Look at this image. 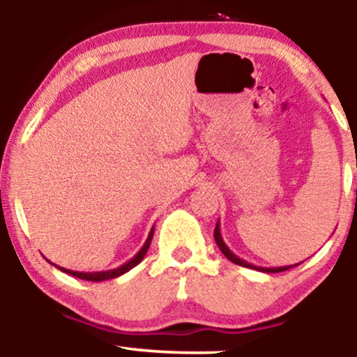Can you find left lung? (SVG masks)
<instances>
[{
	"label": "left lung",
	"mask_w": 357,
	"mask_h": 357,
	"mask_svg": "<svg viewBox=\"0 0 357 357\" xmlns=\"http://www.w3.org/2000/svg\"><path fill=\"white\" fill-rule=\"evenodd\" d=\"M213 235H215V241H216V245H218V248L221 250V253H223V255L227 257L228 260L233 261V264L240 265V267L255 268V270H258V272H265V273H278V272H284V270H289V268H292V267H297V265H298V264H296V265H285V267H270V268H267V267H257V265H252V264H248L247 260H241L240 257H236L235 253H233L231 250L227 247V243H225L223 238H221V231H220V221H216L215 233H213Z\"/></svg>",
	"instance_id": "8db88e82"
}]
</instances>
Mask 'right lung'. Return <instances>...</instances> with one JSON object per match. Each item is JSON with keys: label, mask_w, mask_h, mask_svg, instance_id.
Returning <instances> with one entry per match:
<instances>
[{"label": "right lung", "mask_w": 357, "mask_h": 357, "mask_svg": "<svg viewBox=\"0 0 357 357\" xmlns=\"http://www.w3.org/2000/svg\"><path fill=\"white\" fill-rule=\"evenodd\" d=\"M153 235H154V228H151L149 236H147L146 243L142 245V248L139 250V252L136 253V257H132L129 261H126L124 265H121V267H117V268L105 270V272H73V270H67V268H63V267H59V265H55V267L59 268V270H61V272L68 273V275H73V277H77V278H82V280H89V282L110 280V278H116V277L124 275V273L129 272L130 268H134L137 264H141L142 258L146 257L147 250H149V245H151V240H153Z\"/></svg>", "instance_id": "add662e5"}]
</instances>
